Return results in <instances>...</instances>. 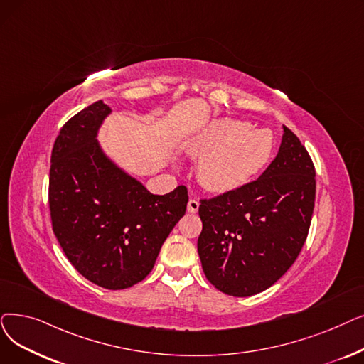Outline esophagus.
Returning <instances> with one entry per match:
<instances>
[{
	"mask_svg": "<svg viewBox=\"0 0 364 364\" xmlns=\"http://www.w3.org/2000/svg\"><path fill=\"white\" fill-rule=\"evenodd\" d=\"M198 210H199V200H196V199H191V200H188V203H187V211L195 214V213H198Z\"/></svg>",
	"mask_w": 364,
	"mask_h": 364,
	"instance_id": "esophagus-1",
	"label": "esophagus"
}]
</instances>
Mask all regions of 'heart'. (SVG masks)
Returning a JSON list of instances; mask_svg holds the SVG:
<instances>
[{"mask_svg": "<svg viewBox=\"0 0 364 364\" xmlns=\"http://www.w3.org/2000/svg\"><path fill=\"white\" fill-rule=\"evenodd\" d=\"M203 156L199 176L213 191H229L247 183L269 162L274 135L269 129H251L250 123L235 119L213 122L188 144Z\"/></svg>", "mask_w": 364, "mask_h": 364, "instance_id": "1", "label": "heart"}]
</instances>
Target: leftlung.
Instances as JSON below:
<instances>
[{
  "mask_svg": "<svg viewBox=\"0 0 364 364\" xmlns=\"http://www.w3.org/2000/svg\"><path fill=\"white\" fill-rule=\"evenodd\" d=\"M314 200L311 157L282 126L278 154L256 181L200 202L198 252L205 277L235 297L274 286L306 241Z\"/></svg>",
  "mask_w": 364,
  "mask_h": 364,
  "instance_id": "obj_1",
  "label": "left lung"
}]
</instances>
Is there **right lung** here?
I'll list each match as a JSON object with an SVG mask.
<instances>
[{
    "label": "right lung",
    "instance_id": "right-lung-1",
    "mask_svg": "<svg viewBox=\"0 0 364 364\" xmlns=\"http://www.w3.org/2000/svg\"><path fill=\"white\" fill-rule=\"evenodd\" d=\"M112 108L93 102L55 141L49 178L52 226L67 259L86 279L123 290L153 269L184 215L187 188L153 195L105 154L98 141Z\"/></svg>",
    "mask_w": 364,
    "mask_h": 364
}]
</instances>
